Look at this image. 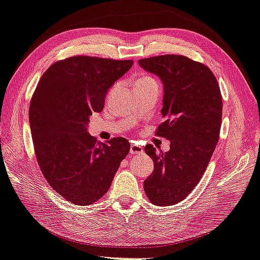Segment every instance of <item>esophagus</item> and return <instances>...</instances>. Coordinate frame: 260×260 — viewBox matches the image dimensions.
I'll return each instance as SVG.
<instances>
[{"label":"esophagus","mask_w":260,"mask_h":260,"mask_svg":"<svg viewBox=\"0 0 260 260\" xmlns=\"http://www.w3.org/2000/svg\"><path fill=\"white\" fill-rule=\"evenodd\" d=\"M130 153L131 154H142V153H144V150L142 146L137 145V144H131Z\"/></svg>","instance_id":"esophagus-1"}]
</instances>
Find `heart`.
Listing matches in <instances>:
<instances>
[{"instance_id": "obj_1", "label": "heart", "mask_w": 260, "mask_h": 260, "mask_svg": "<svg viewBox=\"0 0 260 260\" xmlns=\"http://www.w3.org/2000/svg\"><path fill=\"white\" fill-rule=\"evenodd\" d=\"M144 80H152V79H151V78H143V79L139 80V81H144Z\"/></svg>"}]
</instances>
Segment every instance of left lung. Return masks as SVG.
I'll return each mask as SVG.
<instances>
[{
	"mask_svg": "<svg viewBox=\"0 0 260 260\" xmlns=\"http://www.w3.org/2000/svg\"><path fill=\"white\" fill-rule=\"evenodd\" d=\"M144 71L161 80V115L157 135L171 142L160 153L147 144L145 152L154 170L144 181V190L155 206H173L187 198L201 180L218 142L222 96L208 67L177 54L138 60Z\"/></svg>",
	"mask_w": 260,
	"mask_h": 260,
	"instance_id": "left-lung-1",
	"label": "left lung"
}]
</instances>
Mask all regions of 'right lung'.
<instances>
[{
  "label": "right lung",
  "mask_w": 260,
  "mask_h": 260,
  "mask_svg": "<svg viewBox=\"0 0 260 260\" xmlns=\"http://www.w3.org/2000/svg\"><path fill=\"white\" fill-rule=\"evenodd\" d=\"M133 63L86 55L57 61L43 74L31 99L29 121L39 167L52 188L74 205L101 199L129 153L125 138L96 142L88 124Z\"/></svg>",
  "instance_id": "right-lung-1"
}]
</instances>
